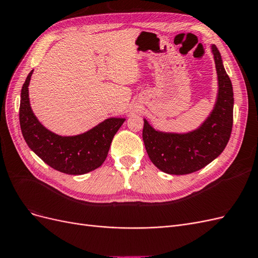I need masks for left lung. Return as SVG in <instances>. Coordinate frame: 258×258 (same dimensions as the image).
Segmentation results:
<instances>
[{
    "label": "left lung",
    "mask_w": 258,
    "mask_h": 258,
    "mask_svg": "<svg viewBox=\"0 0 258 258\" xmlns=\"http://www.w3.org/2000/svg\"><path fill=\"white\" fill-rule=\"evenodd\" d=\"M218 76V97L215 108L206 122L190 134H162L146 120L143 141L154 165L169 174H189L213 161L227 145L233 122V91L223 67L221 53L212 46Z\"/></svg>",
    "instance_id": "8db88e82"
}]
</instances>
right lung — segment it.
<instances>
[{"instance_id":"right-lung-1","label":"right lung","mask_w":258,"mask_h":258,"mask_svg":"<svg viewBox=\"0 0 258 258\" xmlns=\"http://www.w3.org/2000/svg\"><path fill=\"white\" fill-rule=\"evenodd\" d=\"M33 70L22 86L19 121L28 146L45 163L62 173L80 175L99 168L108 154L115 134L123 118H108L75 137L54 135L38 122L30 106L28 86Z\"/></svg>"}]
</instances>
